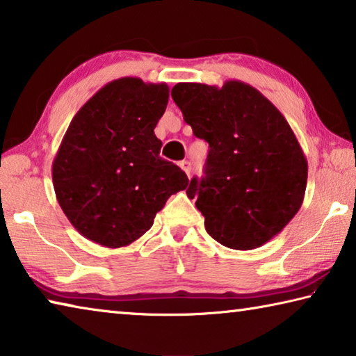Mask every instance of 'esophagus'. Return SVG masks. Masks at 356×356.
<instances>
[{"label": "esophagus", "instance_id": "obj_1", "mask_svg": "<svg viewBox=\"0 0 356 356\" xmlns=\"http://www.w3.org/2000/svg\"><path fill=\"white\" fill-rule=\"evenodd\" d=\"M179 167H181V170L188 175V177H191V172H192V165L189 161H181L179 162Z\"/></svg>", "mask_w": 356, "mask_h": 356}]
</instances>
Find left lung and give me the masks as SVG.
Wrapping results in <instances>:
<instances>
[{
    "instance_id": "left-lung-1",
    "label": "left lung",
    "mask_w": 356,
    "mask_h": 356,
    "mask_svg": "<svg viewBox=\"0 0 356 356\" xmlns=\"http://www.w3.org/2000/svg\"><path fill=\"white\" fill-rule=\"evenodd\" d=\"M172 97L195 137L209 145L205 177L186 191L209 236L230 249L270 241L301 208L307 161L284 115L240 80L177 83Z\"/></svg>"
}]
</instances>
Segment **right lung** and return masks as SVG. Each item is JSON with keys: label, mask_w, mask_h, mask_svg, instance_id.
Returning <instances> with one entry per match:
<instances>
[{"label": "right lung", "mask_w": 356, "mask_h": 356, "mask_svg": "<svg viewBox=\"0 0 356 356\" xmlns=\"http://www.w3.org/2000/svg\"><path fill=\"white\" fill-rule=\"evenodd\" d=\"M168 86L123 77L107 83L69 124L51 165L56 200L80 235L106 248L151 229L186 173L159 156L154 136Z\"/></svg>", "instance_id": "1"}]
</instances>
